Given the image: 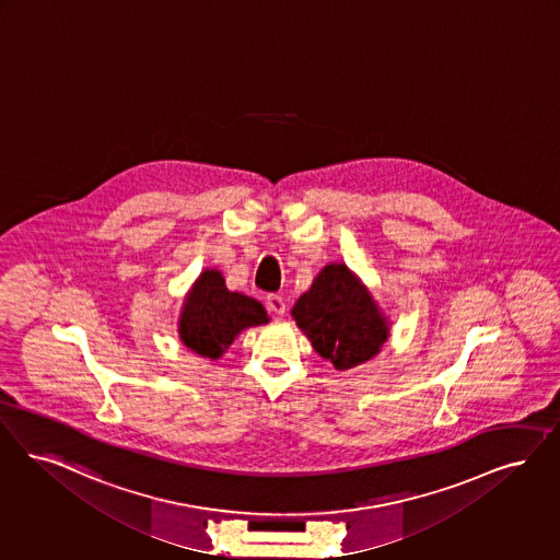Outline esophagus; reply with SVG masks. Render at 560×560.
<instances>
[{
  "mask_svg": "<svg viewBox=\"0 0 560 560\" xmlns=\"http://www.w3.org/2000/svg\"><path fill=\"white\" fill-rule=\"evenodd\" d=\"M267 306H269L270 313L285 314V300L277 293H270L267 295Z\"/></svg>",
  "mask_w": 560,
  "mask_h": 560,
  "instance_id": "34e87169",
  "label": "esophagus"
}]
</instances>
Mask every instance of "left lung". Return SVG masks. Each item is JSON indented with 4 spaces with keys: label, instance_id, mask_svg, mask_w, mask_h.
<instances>
[{
    "label": "left lung",
    "instance_id": "obj_1",
    "mask_svg": "<svg viewBox=\"0 0 560 560\" xmlns=\"http://www.w3.org/2000/svg\"><path fill=\"white\" fill-rule=\"evenodd\" d=\"M291 316L337 371L377 357L389 337V320L371 291L346 265L336 262L316 275L311 290L293 304Z\"/></svg>",
    "mask_w": 560,
    "mask_h": 560
}]
</instances>
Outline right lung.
Instances as JSON below:
<instances>
[{
	"label": "right lung",
	"instance_id": "1",
	"mask_svg": "<svg viewBox=\"0 0 560 560\" xmlns=\"http://www.w3.org/2000/svg\"><path fill=\"white\" fill-rule=\"evenodd\" d=\"M269 323L265 306L240 291H229L221 270L206 269L183 302L180 341L203 359H221L247 327Z\"/></svg>",
	"mask_w": 560,
	"mask_h": 560
}]
</instances>
